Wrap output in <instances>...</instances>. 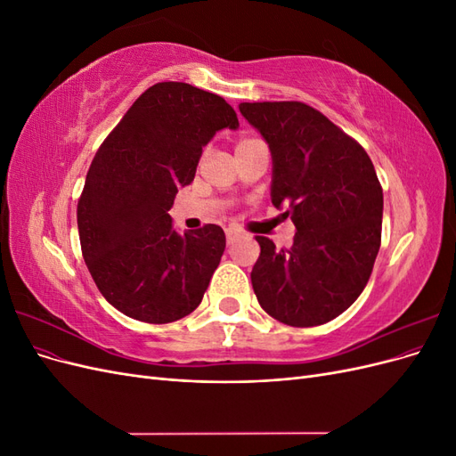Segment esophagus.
<instances>
[{"instance_id":"obj_1","label":"esophagus","mask_w":456,"mask_h":456,"mask_svg":"<svg viewBox=\"0 0 456 456\" xmlns=\"http://www.w3.org/2000/svg\"><path fill=\"white\" fill-rule=\"evenodd\" d=\"M240 238V232H236V230H226V241H228V245H232V243H236V240Z\"/></svg>"}]
</instances>
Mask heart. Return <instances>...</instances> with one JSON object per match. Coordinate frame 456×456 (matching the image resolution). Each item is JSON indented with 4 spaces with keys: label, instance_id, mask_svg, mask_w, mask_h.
<instances>
[{
    "label": "heart",
    "instance_id": "heart-1",
    "mask_svg": "<svg viewBox=\"0 0 456 456\" xmlns=\"http://www.w3.org/2000/svg\"><path fill=\"white\" fill-rule=\"evenodd\" d=\"M255 142H258L256 139H251V136H241V139L238 141V144H236V151H240V150H243V148H247V146H251V144H255Z\"/></svg>",
    "mask_w": 456,
    "mask_h": 456
}]
</instances>
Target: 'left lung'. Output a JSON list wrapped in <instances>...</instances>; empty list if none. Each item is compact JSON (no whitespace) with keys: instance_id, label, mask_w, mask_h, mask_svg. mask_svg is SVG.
<instances>
[{"instance_id":"8db88e82","label":"left lung","mask_w":456,"mask_h":456,"mask_svg":"<svg viewBox=\"0 0 456 456\" xmlns=\"http://www.w3.org/2000/svg\"><path fill=\"white\" fill-rule=\"evenodd\" d=\"M240 112L270 146L272 203L287 207L297 228L289 249L256 236L258 305L285 325H323L354 305L375 266L384 205L375 167L360 142L305 102H241Z\"/></svg>"}]
</instances>
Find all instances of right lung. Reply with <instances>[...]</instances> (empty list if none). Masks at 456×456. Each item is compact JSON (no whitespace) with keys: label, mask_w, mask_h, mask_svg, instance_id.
<instances>
[{"label":"right lung","mask_w":456,"mask_h":456,"mask_svg":"<svg viewBox=\"0 0 456 456\" xmlns=\"http://www.w3.org/2000/svg\"><path fill=\"white\" fill-rule=\"evenodd\" d=\"M233 108L181 81L151 86L96 151L77 201L81 253L102 297L133 320L171 323L194 312L224 253L216 224L173 230L176 191L196 176Z\"/></svg>","instance_id":"1"}]
</instances>
